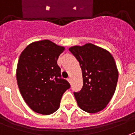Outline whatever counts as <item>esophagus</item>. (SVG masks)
I'll return each instance as SVG.
<instances>
[{"label": "esophagus", "mask_w": 135, "mask_h": 135, "mask_svg": "<svg viewBox=\"0 0 135 135\" xmlns=\"http://www.w3.org/2000/svg\"><path fill=\"white\" fill-rule=\"evenodd\" d=\"M67 80H68V81H69V82L70 83V84L71 83V78H69Z\"/></svg>", "instance_id": "34e87169"}]
</instances>
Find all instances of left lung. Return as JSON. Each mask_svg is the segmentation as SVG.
I'll use <instances>...</instances> for the list:
<instances>
[{"label": "left lung", "mask_w": 135, "mask_h": 135, "mask_svg": "<svg viewBox=\"0 0 135 135\" xmlns=\"http://www.w3.org/2000/svg\"><path fill=\"white\" fill-rule=\"evenodd\" d=\"M79 62L83 86L74 92L78 106L88 113H97L105 108L112 98L119 72L112 55L92 44L69 49Z\"/></svg>", "instance_id": "1"}]
</instances>
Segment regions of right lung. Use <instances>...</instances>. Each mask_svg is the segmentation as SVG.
Instances as JSON below:
<instances>
[{"label":"right lung","instance_id":"1","mask_svg":"<svg viewBox=\"0 0 135 135\" xmlns=\"http://www.w3.org/2000/svg\"><path fill=\"white\" fill-rule=\"evenodd\" d=\"M49 40L35 41L20 55L16 79L27 105L36 113L49 115L57 110L64 93L70 88L61 78L58 58L64 51Z\"/></svg>","mask_w":135,"mask_h":135}]
</instances>
